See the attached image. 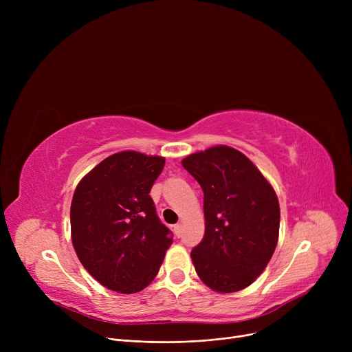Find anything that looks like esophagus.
<instances>
[{
	"instance_id": "34e87169",
	"label": "esophagus",
	"mask_w": 352,
	"mask_h": 352,
	"mask_svg": "<svg viewBox=\"0 0 352 352\" xmlns=\"http://www.w3.org/2000/svg\"><path fill=\"white\" fill-rule=\"evenodd\" d=\"M174 234H175V236H178V238L182 235V227H181V224L174 226Z\"/></svg>"
}]
</instances>
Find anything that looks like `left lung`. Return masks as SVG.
I'll return each mask as SVG.
<instances>
[{"instance_id": "1", "label": "left lung", "mask_w": 352, "mask_h": 352, "mask_svg": "<svg viewBox=\"0 0 352 352\" xmlns=\"http://www.w3.org/2000/svg\"><path fill=\"white\" fill-rule=\"evenodd\" d=\"M204 191L206 232L191 258L201 281L217 292L251 285L275 251L280 204L271 184L235 148L211 146L182 160Z\"/></svg>"}]
</instances>
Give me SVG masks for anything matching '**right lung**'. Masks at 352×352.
Returning a JSON list of instances; mask_svg holds the SVG:
<instances>
[{
    "label": "right lung",
    "instance_id": "1",
    "mask_svg": "<svg viewBox=\"0 0 352 352\" xmlns=\"http://www.w3.org/2000/svg\"><path fill=\"white\" fill-rule=\"evenodd\" d=\"M164 164L162 157L117 153L92 168L74 192V250L84 268L109 289H144L173 244V232L161 223L150 197Z\"/></svg>",
    "mask_w": 352,
    "mask_h": 352
}]
</instances>
